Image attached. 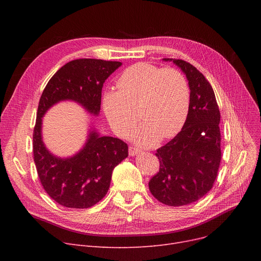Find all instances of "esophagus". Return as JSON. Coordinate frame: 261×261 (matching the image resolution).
<instances>
[{
	"label": "esophagus",
	"instance_id": "34e87169",
	"mask_svg": "<svg viewBox=\"0 0 261 261\" xmlns=\"http://www.w3.org/2000/svg\"><path fill=\"white\" fill-rule=\"evenodd\" d=\"M140 153V150L138 148H134V147H130L129 148V155L130 156H134V155H138Z\"/></svg>",
	"mask_w": 261,
	"mask_h": 261
}]
</instances>
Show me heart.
I'll return each instance as SVG.
<instances>
[{"mask_svg":"<svg viewBox=\"0 0 261 261\" xmlns=\"http://www.w3.org/2000/svg\"><path fill=\"white\" fill-rule=\"evenodd\" d=\"M117 90L102 93L101 106L113 131L127 136L135 125L139 110L144 121L131 136L141 146H151L180 132L187 118L190 89L184 75L174 68H161L147 62L135 63L116 81Z\"/></svg>","mask_w":261,"mask_h":261,"instance_id":"heart-1","label":"heart"}]
</instances>
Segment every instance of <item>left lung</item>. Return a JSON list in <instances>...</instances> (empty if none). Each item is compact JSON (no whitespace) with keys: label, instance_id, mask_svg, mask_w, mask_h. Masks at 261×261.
Here are the masks:
<instances>
[{"label":"left lung","instance_id":"8db88e82","mask_svg":"<svg viewBox=\"0 0 261 261\" xmlns=\"http://www.w3.org/2000/svg\"><path fill=\"white\" fill-rule=\"evenodd\" d=\"M171 61L185 74L190 102L182 130L158 149L160 171L149 190L163 204L183 206L203 198L212 189L221 161L220 111L210 82L190 63Z\"/></svg>","mask_w":261,"mask_h":261}]
</instances>
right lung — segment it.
<instances>
[{"label": "right lung", "instance_id": "1", "mask_svg": "<svg viewBox=\"0 0 261 261\" xmlns=\"http://www.w3.org/2000/svg\"><path fill=\"white\" fill-rule=\"evenodd\" d=\"M121 64L86 58L70 61L55 73L41 95L33 135L34 161L47 195L62 206L89 208L98 203L108 193L113 169L128 156V145L112 136H101L91 123L79 151L60 158L43 142L42 118L51 107L66 100L97 116L105 81Z\"/></svg>", "mask_w": 261, "mask_h": 261}]
</instances>
